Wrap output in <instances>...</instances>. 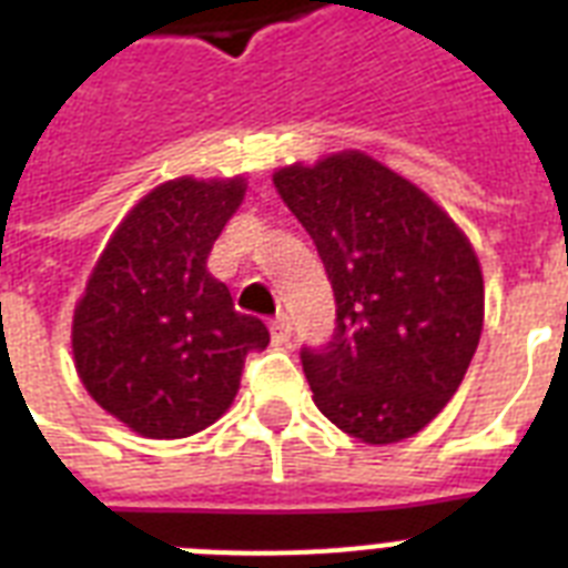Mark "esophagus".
<instances>
[{"mask_svg":"<svg viewBox=\"0 0 568 568\" xmlns=\"http://www.w3.org/2000/svg\"><path fill=\"white\" fill-rule=\"evenodd\" d=\"M271 342H274L276 347H283L292 342V321L285 318V315L271 321Z\"/></svg>","mask_w":568,"mask_h":568,"instance_id":"obj_1","label":"esophagus"}]
</instances>
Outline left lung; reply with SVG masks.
Instances as JSON below:
<instances>
[{
  "instance_id": "left-lung-1",
  "label": "left lung",
  "mask_w": 568,
  "mask_h": 568,
  "mask_svg": "<svg viewBox=\"0 0 568 568\" xmlns=\"http://www.w3.org/2000/svg\"><path fill=\"white\" fill-rule=\"evenodd\" d=\"M336 294V333L303 347L312 400L338 430L392 445L424 430L468 372L484 274L454 217L359 150L274 173Z\"/></svg>"
}]
</instances>
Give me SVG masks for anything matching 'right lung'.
I'll return each instance as SVG.
<instances>
[{
  "label": "right lung",
  "instance_id": "1",
  "mask_svg": "<svg viewBox=\"0 0 568 568\" xmlns=\"http://www.w3.org/2000/svg\"><path fill=\"white\" fill-rule=\"evenodd\" d=\"M244 191V176L155 185L111 232L75 303V374L138 436L205 430L239 395L250 351L271 342L205 267Z\"/></svg>",
  "mask_w": 568,
  "mask_h": 568
}]
</instances>
